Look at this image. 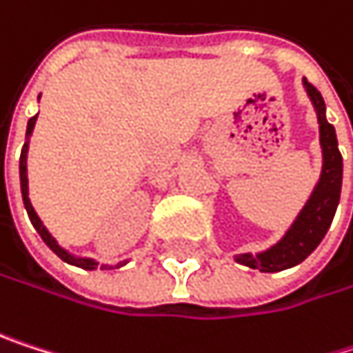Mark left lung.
<instances>
[{
	"mask_svg": "<svg viewBox=\"0 0 353 353\" xmlns=\"http://www.w3.org/2000/svg\"><path fill=\"white\" fill-rule=\"evenodd\" d=\"M304 88L316 109L319 130H321V148H323V171L321 180L314 186L308 203L285 232V236L265 252L259 254H238L236 261L250 269H259L263 273H277L290 267L300 265L308 259L314 248L323 242L325 234L331 228L335 217L339 194H341V178H343V159L337 146L335 128L327 121L323 94L304 78Z\"/></svg>",
	"mask_w": 353,
	"mask_h": 353,
	"instance_id": "left-lung-1",
	"label": "left lung"
}]
</instances>
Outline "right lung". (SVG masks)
Returning <instances> with one entry per match:
<instances>
[{
	"label": "right lung",
	"mask_w": 353,
	"mask_h": 353,
	"mask_svg": "<svg viewBox=\"0 0 353 353\" xmlns=\"http://www.w3.org/2000/svg\"><path fill=\"white\" fill-rule=\"evenodd\" d=\"M34 121H37V115L28 119V125H26V142H24L22 152H20V188H22V201H24L26 213H28V217H30L34 230H37L39 236L43 238V242H45V244H47L63 263L74 265V267H80V269H86V271H94V269L99 267V263L92 261V259H78V256L70 254L68 250H63V248L55 242V238L45 230L43 221L39 219V215L34 213V209H32V205H30V199H28V175H26V154H28V140H30V134H32V130H34ZM121 265H123V263H119V265H115V267H121ZM101 269H113V265H101Z\"/></svg>",
	"instance_id": "1"
}]
</instances>
